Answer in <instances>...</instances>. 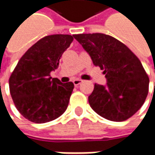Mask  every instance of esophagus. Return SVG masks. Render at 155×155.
I'll return each mask as SVG.
<instances>
[{
    "label": "esophagus",
    "mask_w": 155,
    "mask_h": 155,
    "mask_svg": "<svg viewBox=\"0 0 155 155\" xmlns=\"http://www.w3.org/2000/svg\"><path fill=\"white\" fill-rule=\"evenodd\" d=\"M82 82H83V80H81V79H78H78H74V80H73V84H74V85L77 86V85H79Z\"/></svg>",
    "instance_id": "34e87169"
}]
</instances>
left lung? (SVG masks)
Here are the masks:
<instances>
[{"label":"left lung","mask_w":155,"mask_h":155,"mask_svg":"<svg viewBox=\"0 0 155 155\" xmlns=\"http://www.w3.org/2000/svg\"><path fill=\"white\" fill-rule=\"evenodd\" d=\"M93 64L104 70L106 84H96L89 103L99 116L122 122L135 114L148 93L149 78L139 58L118 39L104 33L73 35Z\"/></svg>","instance_id":"8db88e82"}]
</instances>
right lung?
<instances>
[{"mask_svg":"<svg viewBox=\"0 0 155 155\" xmlns=\"http://www.w3.org/2000/svg\"><path fill=\"white\" fill-rule=\"evenodd\" d=\"M73 41V36H45L21 57L9 78L10 94L16 109L27 120L45 123L55 120L68 107L74 84L61 83L51 73Z\"/></svg>","mask_w":155,"mask_h":155,"instance_id":"add662e5","label":"right lung"}]
</instances>
